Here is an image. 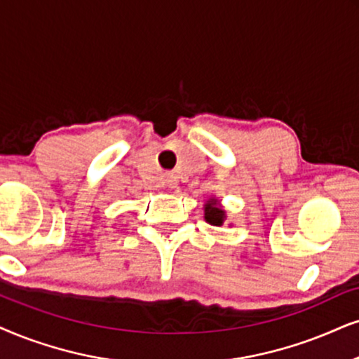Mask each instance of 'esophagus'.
<instances>
[{
    "label": "esophagus",
    "instance_id": "obj_1",
    "mask_svg": "<svg viewBox=\"0 0 359 359\" xmlns=\"http://www.w3.org/2000/svg\"><path fill=\"white\" fill-rule=\"evenodd\" d=\"M165 187L169 189V190H177V189H179V180H177V177H175V175L167 177V180H165Z\"/></svg>",
    "mask_w": 359,
    "mask_h": 359
}]
</instances>
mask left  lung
<instances>
[{
	"instance_id": "left-lung-1",
	"label": "left lung",
	"mask_w": 359,
	"mask_h": 359,
	"mask_svg": "<svg viewBox=\"0 0 359 359\" xmlns=\"http://www.w3.org/2000/svg\"><path fill=\"white\" fill-rule=\"evenodd\" d=\"M205 220L210 225L215 226L224 225L225 210L219 205V201H217V198H210V201L205 203Z\"/></svg>"
}]
</instances>
